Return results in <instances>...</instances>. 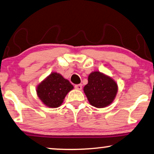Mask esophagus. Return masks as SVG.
<instances>
[{"mask_svg":"<svg viewBox=\"0 0 154 154\" xmlns=\"http://www.w3.org/2000/svg\"><path fill=\"white\" fill-rule=\"evenodd\" d=\"M75 88L77 90H81L82 88V84H77V85L75 86Z\"/></svg>","mask_w":154,"mask_h":154,"instance_id":"obj_1","label":"esophagus"}]
</instances>
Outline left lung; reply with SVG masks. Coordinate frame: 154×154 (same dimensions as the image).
Wrapping results in <instances>:
<instances>
[{"label":"left lung","instance_id":"obj_1","mask_svg":"<svg viewBox=\"0 0 154 154\" xmlns=\"http://www.w3.org/2000/svg\"><path fill=\"white\" fill-rule=\"evenodd\" d=\"M117 91L116 82L98 71L88 75V84L84 87V92L89 103L97 108L110 105L115 98Z\"/></svg>","mask_w":154,"mask_h":154}]
</instances>
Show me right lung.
I'll return each instance as SVG.
<instances>
[{
  "label": "right lung",
  "mask_w": 154,
  "mask_h": 154,
  "mask_svg": "<svg viewBox=\"0 0 154 154\" xmlns=\"http://www.w3.org/2000/svg\"><path fill=\"white\" fill-rule=\"evenodd\" d=\"M73 88L70 82L61 75L52 72L39 84L36 91L39 98L45 105L56 108L60 106L65 97Z\"/></svg>",
  "instance_id": "1"
}]
</instances>
